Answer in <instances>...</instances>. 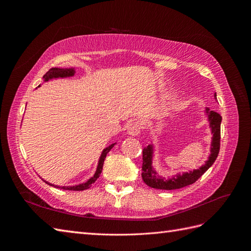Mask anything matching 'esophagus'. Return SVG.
Returning <instances> with one entry per match:
<instances>
[{"label":"esophagus","mask_w":251,"mask_h":251,"mask_svg":"<svg viewBox=\"0 0 251 251\" xmlns=\"http://www.w3.org/2000/svg\"><path fill=\"white\" fill-rule=\"evenodd\" d=\"M140 128L141 126L138 121H133V123L127 126V134L131 136H137L140 133Z\"/></svg>","instance_id":"34e87169"}]
</instances>
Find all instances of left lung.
Masks as SVG:
<instances>
[{"mask_svg":"<svg viewBox=\"0 0 251 251\" xmlns=\"http://www.w3.org/2000/svg\"><path fill=\"white\" fill-rule=\"evenodd\" d=\"M215 98H217V94L215 93ZM205 113L207 114L209 127L211 128L212 140L210 147V155L208 159L198 170H194L193 172H186L182 175L177 174L172 178L166 180L165 178L159 176L157 172L153 169L151 163H153V154L154 147L153 144H150L142 151V174L141 177L144 183L150 187L157 189H165V191H172V189H178L187 185H191L198 180L202 175L206 172L210 166L214 164L216 159L219 155L220 151V139H221V121L222 117L219 113L215 111H210L209 109H205Z\"/></svg>","mask_w":251,"mask_h":251,"instance_id":"left-lung-1","label":"left lung"}]
</instances>
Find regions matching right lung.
<instances>
[{"mask_svg": "<svg viewBox=\"0 0 251 251\" xmlns=\"http://www.w3.org/2000/svg\"><path fill=\"white\" fill-rule=\"evenodd\" d=\"M74 74H75V70L73 69V68H69V69H68V68H66V69H60V68H52V69H50L46 74L44 75L43 78H44L45 81H48L52 78L70 77V76H73ZM114 144H115V143L111 144V146H109L108 148H105L102 151V153H101L100 158V161H98V164H97V169H96L94 176L91 177L88 181L85 182V183H81V184H78V185H73V186H57V185L49 183V182H47V181H45V182H46L47 184H49L51 186H54V187H57V188H60V189H68V191H85V189L90 188L91 185H92L94 182L97 180V178L100 176L105 156H107V154L109 153L110 150L114 147Z\"/></svg>", "mask_w": 251, "mask_h": 251, "instance_id": "add662e5", "label": "right lung"}]
</instances>
